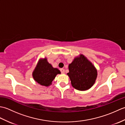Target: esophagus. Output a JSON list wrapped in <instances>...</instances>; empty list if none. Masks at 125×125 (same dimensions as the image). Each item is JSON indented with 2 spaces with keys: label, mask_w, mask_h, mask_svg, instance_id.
<instances>
[{
  "label": "esophagus",
  "mask_w": 125,
  "mask_h": 125,
  "mask_svg": "<svg viewBox=\"0 0 125 125\" xmlns=\"http://www.w3.org/2000/svg\"><path fill=\"white\" fill-rule=\"evenodd\" d=\"M60 71H61V73H64V72H65V70L64 69H60Z\"/></svg>",
  "instance_id": "34e87169"
}]
</instances>
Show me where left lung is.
I'll return each mask as SVG.
<instances>
[{"instance_id": "1", "label": "left lung", "mask_w": 125, "mask_h": 125, "mask_svg": "<svg viewBox=\"0 0 125 125\" xmlns=\"http://www.w3.org/2000/svg\"><path fill=\"white\" fill-rule=\"evenodd\" d=\"M68 73L72 86L76 90L85 91L94 85L97 78V71L92 63L83 55L76 57L69 65Z\"/></svg>"}]
</instances>
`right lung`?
I'll return each instance as SVG.
<instances>
[{"mask_svg":"<svg viewBox=\"0 0 125 125\" xmlns=\"http://www.w3.org/2000/svg\"><path fill=\"white\" fill-rule=\"evenodd\" d=\"M60 71L57 68H54L52 65L47 62L46 58L40 60L35 70L33 71V76L36 82L41 85L48 86Z\"/></svg>","mask_w":125,"mask_h":125,"instance_id":"1","label":"right lung"}]
</instances>
